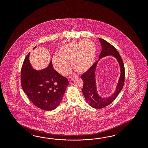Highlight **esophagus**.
Segmentation results:
<instances>
[{
    "label": "esophagus",
    "instance_id": "obj_1",
    "mask_svg": "<svg viewBox=\"0 0 148 148\" xmlns=\"http://www.w3.org/2000/svg\"><path fill=\"white\" fill-rule=\"evenodd\" d=\"M75 77H75H68V80H69V81L73 80L74 79Z\"/></svg>",
    "mask_w": 148,
    "mask_h": 148
}]
</instances>
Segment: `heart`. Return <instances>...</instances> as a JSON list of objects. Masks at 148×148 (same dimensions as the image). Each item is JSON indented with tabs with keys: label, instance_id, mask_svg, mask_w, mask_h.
Here are the masks:
<instances>
[{
	"label": "heart",
	"instance_id": "b5f03b06",
	"mask_svg": "<svg viewBox=\"0 0 148 148\" xmlns=\"http://www.w3.org/2000/svg\"><path fill=\"white\" fill-rule=\"evenodd\" d=\"M95 45L89 40L74 41L62 45L58 50V55L52 58L55 69L62 75L69 73L71 67L79 73H84L93 66L96 57Z\"/></svg>",
	"mask_w": 148,
	"mask_h": 148
}]
</instances>
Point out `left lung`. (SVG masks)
Listing matches in <instances>:
<instances>
[{"label": "left lung", "instance_id": "obj_1", "mask_svg": "<svg viewBox=\"0 0 148 148\" xmlns=\"http://www.w3.org/2000/svg\"><path fill=\"white\" fill-rule=\"evenodd\" d=\"M102 50L99 55V60L105 56L112 55L116 58L121 67V76L117 86L115 93L110 97L101 98L97 93L95 82V73L97 62L94 63L89 70L81 75V77L84 82L82 92L86 101L92 108L100 109L108 106L112 103L121 91L124 84L125 80V68L121 55L116 49L110 43L102 38H99Z\"/></svg>", "mask_w": 148, "mask_h": 148}]
</instances>
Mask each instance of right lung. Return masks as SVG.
Wrapping results in <instances>:
<instances>
[{"label": "right lung", "instance_id": "1", "mask_svg": "<svg viewBox=\"0 0 148 148\" xmlns=\"http://www.w3.org/2000/svg\"><path fill=\"white\" fill-rule=\"evenodd\" d=\"M29 55L25 58L21 69L23 90L37 108L45 111L53 110L62 100L69 84L68 80L54 69L51 61L47 68L34 69L29 59Z\"/></svg>", "mask_w": 148, "mask_h": 148}]
</instances>
